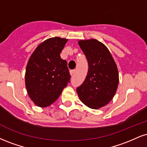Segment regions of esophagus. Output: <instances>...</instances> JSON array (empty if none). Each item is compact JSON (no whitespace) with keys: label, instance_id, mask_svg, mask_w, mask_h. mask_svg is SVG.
<instances>
[{"label":"esophagus","instance_id":"34e87169","mask_svg":"<svg viewBox=\"0 0 147 147\" xmlns=\"http://www.w3.org/2000/svg\"><path fill=\"white\" fill-rule=\"evenodd\" d=\"M70 75H71V76H73L74 75H75V70H70Z\"/></svg>","mask_w":147,"mask_h":147}]
</instances>
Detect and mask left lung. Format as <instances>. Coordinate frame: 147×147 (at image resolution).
<instances>
[{
	"instance_id": "left-lung-1",
	"label": "left lung",
	"mask_w": 147,
	"mask_h": 147,
	"mask_svg": "<svg viewBox=\"0 0 147 147\" xmlns=\"http://www.w3.org/2000/svg\"><path fill=\"white\" fill-rule=\"evenodd\" d=\"M78 44L88 60V71L77 92L88 107L100 108L112 99L117 90V66L108 49L97 40H79Z\"/></svg>"
}]
</instances>
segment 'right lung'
<instances>
[{
    "mask_svg": "<svg viewBox=\"0 0 147 147\" xmlns=\"http://www.w3.org/2000/svg\"><path fill=\"white\" fill-rule=\"evenodd\" d=\"M67 41L59 37L48 39L30 57L25 85L30 98L38 107H48L53 103L70 82L66 61L60 57Z\"/></svg>",
    "mask_w": 147,
    "mask_h": 147,
    "instance_id": "right-lung-1",
    "label": "right lung"
}]
</instances>
